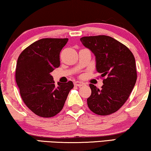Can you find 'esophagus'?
Segmentation results:
<instances>
[{
  "label": "esophagus",
  "instance_id": "1",
  "mask_svg": "<svg viewBox=\"0 0 151 151\" xmlns=\"http://www.w3.org/2000/svg\"><path fill=\"white\" fill-rule=\"evenodd\" d=\"M74 85L77 86H82L84 85V83L80 82V81H76V82H74Z\"/></svg>",
  "mask_w": 151,
  "mask_h": 151
}]
</instances>
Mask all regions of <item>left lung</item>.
<instances>
[{
    "label": "left lung",
    "instance_id": "left-lung-1",
    "mask_svg": "<svg viewBox=\"0 0 151 151\" xmlns=\"http://www.w3.org/2000/svg\"><path fill=\"white\" fill-rule=\"evenodd\" d=\"M80 41L95 55L96 70L101 77H106L101 90L89 84L91 95L87 104L98 115L111 114L123 106L136 82L134 54L123 43L109 36L83 37Z\"/></svg>",
    "mask_w": 151,
    "mask_h": 151
}]
</instances>
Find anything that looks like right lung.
Returning a JSON list of instances; mask_svg holds the SVG:
<instances>
[{
  "label": "right lung",
  "instance_id": "right-lung-1",
  "mask_svg": "<svg viewBox=\"0 0 151 151\" xmlns=\"http://www.w3.org/2000/svg\"><path fill=\"white\" fill-rule=\"evenodd\" d=\"M68 39H41L27 47L17 59L16 81L21 97L39 116L50 118L59 113L73 88L71 81L54 84L52 71L60 66V52Z\"/></svg>",
  "mask_w": 151,
  "mask_h": 151
}]
</instances>
